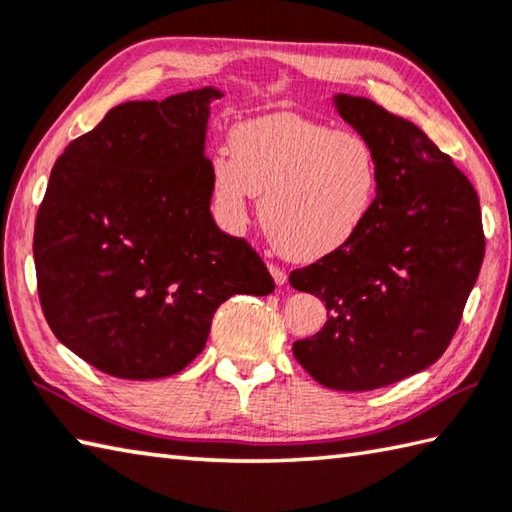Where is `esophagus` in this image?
Here are the masks:
<instances>
[{
	"label": "esophagus",
	"mask_w": 512,
	"mask_h": 512,
	"mask_svg": "<svg viewBox=\"0 0 512 512\" xmlns=\"http://www.w3.org/2000/svg\"><path fill=\"white\" fill-rule=\"evenodd\" d=\"M268 268H271V275H273V280H275V284H286V280H288V275H286V271L284 268H280V266H275V264H268Z\"/></svg>",
	"instance_id": "1"
}]
</instances>
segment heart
Returning <instances> with one entry per match:
<instances>
[{
	"label": "heart",
	"instance_id": "heart-1",
	"mask_svg": "<svg viewBox=\"0 0 512 512\" xmlns=\"http://www.w3.org/2000/svg\"><path fill=\"white\" fill-rule=\"evenodd\" d=\"M230 145L232 152L212 159L219 221L228 230L244 228L257 194L268 239L297 262L338 253L374 210L380 165L358 132L282 111L237 125Z\"/></svg>",
	"mask_w": 512,
	"mask_h": 512
}]
</instances>
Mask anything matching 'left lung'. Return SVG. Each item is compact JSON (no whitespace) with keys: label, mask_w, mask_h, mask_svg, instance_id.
I'll use <instances>...</instances> for the list:
<instances>
[{"label":"left lung","mask_w":512,"mask_h":512,"mask_svg":"<svg viewBox=\"0 0 512 512\" xmlns=\"http://www.w3.org/2000/svg\"><path fill=\"white\" fill-rule=\"evenodd\" d=\"M336 107L374 147L380 188L345 248L288 275L329 311L313 338L295 342L293 356L324 387L369 392L443 356L486 237L468 176L421 129L369 98L340 94Z\"/></svg>","instance_id":"1"}]
</instances>
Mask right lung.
Returning a JSON list of instances; mask_svg holds the SVG:
<instances>
[{
	"label": "right lung",
	"instance_id": "add662e5",
	"mask_svg": "<svg viewBox=\"0 0 512 512\" xmlns=\"http://www.w3.org/2000/svg\"><path fill=\"white\" fill-rule=\"evenodd\" d=\"M212 98L206 87L123 102L51 170L35 217L37 295L55 338L102 374H179L221 302L275 288L255 248L212 219Z\"/></svg>",
	"mask_w": 512,
	"mask_h": 512
}]
</instances>
